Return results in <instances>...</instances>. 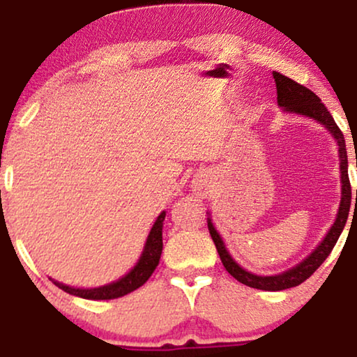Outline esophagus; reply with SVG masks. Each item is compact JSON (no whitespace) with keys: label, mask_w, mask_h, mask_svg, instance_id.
Instances as JSON below:
<instances>
[{"label":"esophagus","mask_w":357,"mask_h":357,"mask_svg":"<svg viewBox=\"0 0 357 357\" xmlns=\"http://www.w3.org/2000/svg\"><path fill=\"white\" fill-rule=\"evenodd\" d=\"M192 186H195V191L198 192H206L208 188H210V178H208V174H198L195 178V183H192Z\"/></svg>","instance_id":"1"}]
</instances>
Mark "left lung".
Wrapping results in <instances>:
<instances>
[{
	"label": "left lung",
	"instance_id": "1",
	"mask_svg": "<svg viewBox=\"0 0 357 357\" xmlns=\"http://www.w3.org/2000/svg\"><path fill=\"white\" fill-rule=\"evenodd\" d=\"M273 79H275L277 85V104L287 112L301 114V116L310 117L314 121H317L319 124H322L333 134V137L337 141L339 146V159H341V204H339L337 216H335L334 225L331 227V230L327 231L326 238L317 245V248L310 253L309 257L304 258L301 264L296 267L285 270L284 273H278V275H268L261 277L255 275V273L248 272V270L241 268L238 264L230 257L228 250L225 248L223 240L218 235V231L213 227L211 218H208V230L213 241H215V247L218 250V255L221 258V264L227 268V272L231 277H235L236 280L241 282L243 285L252 287V289H260V290H285L290 287L301 285L302 282H305L312 273L324 264L329 253L333 252L334 245L337 243L339 236L346 227L347 216H349V208H351V183L349 176H347V151H346V142H344V136L335 124L334 117L331 116V112L327 110L326 105L322 104L321 99L309 90L304 85L297 84L289 77L282 75V73L273 72ZM356 204H357V191H356Z\"/></svg>",
	"mask_w": 357,
	"mask_h": 357
}]
</instances>
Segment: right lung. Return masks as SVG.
Segmentation results:
<instances>
[{
	"label": "right lung",
	"mask_w": 357,
	"mask_h": 357,
	"mask_svg": "<svg viewBox=\"0 0 357 357\" xmlns=\"http://www.w3.org/2000/svg\"><path fill=\"white\" fill-rule=\"evenodd\" d=\"M165 216L166 211H162L158 216V220H155L153 228H151L144 250H142V255L139 258L136 267L130 270L127 275L119 278L117 282H112L109 285L96 287V289H75V287L63 285L55 280H53V284L63 290V292L70 294V296L89 298V301H110V298L124 297L127 294L134 292V290L144 285L149 280V277L153 275L155 267H158L162 252V221H165Z\"/></svg>",
	"instance_id": "1"
}]
</instances>
